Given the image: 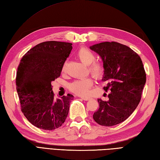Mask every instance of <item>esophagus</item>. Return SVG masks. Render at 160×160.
I'll return each instance as SVG.
<instances>
[{"mask_svg": "<svg viewBox=\"0 0 160 160\" xmlns=\"http://www.w3.org/2000/svg\"><path fill=\"white\" fill-rule=\"evenodd\" d=\"M81 99L84 100V101H88V100L90 99V98H85V97H81Z\"/></svg>", "mask_w": 160, "mask_h": 160, "instance_id": "1", "label": "esophagus"}]
</instances>
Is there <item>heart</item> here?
Wrapping results in <instances>:
<instances>
[{
  "mask_svg": "<svg viewBox=\"0 0 160 160\" xmlns=\"http://www.w3.org/2000/svg\"><path fill=\"white\" fill-rule=\"evenodd\" d=\"M77 57L84 65H89L88 71L96 79H99L103 76L105 72L104 66L102 62L94 61L95 54L87 48L81 47L76 52ZM67 63L62 66V71H65ZM93 84V80L91 78H86L84 79L74 81L69 85V89L74 93L80 96H87L89 94L90 88Z\"/></svg>",
  "mask_w": 160,
  "mask_h": 160,
  "instance_id": "heart-1",
  "label": "heart"
}]
</instances>
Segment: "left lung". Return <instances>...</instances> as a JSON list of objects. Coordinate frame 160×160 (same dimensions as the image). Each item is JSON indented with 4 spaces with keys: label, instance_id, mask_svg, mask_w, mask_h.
<instances>
[{
    "label": "left lung",
    "instance_id": "obj_1",
    "mask_svg": "<svg viewBox=\"0 0 160 160\" xmlns=\"http://www.w3.org/2000/svg\"><path fill=\"white\" fill-rule=\"evenodd\" d=\"M90 49L101 57L105 72L103 87L109 99H98L99 108L93 114L98 124L113 126L127 119L138 106L146 83V73L139 55L117 42L95 44Z\"/></svg>",
    "mask_w": 160,
    "mask_h": 160
}]
</instances>
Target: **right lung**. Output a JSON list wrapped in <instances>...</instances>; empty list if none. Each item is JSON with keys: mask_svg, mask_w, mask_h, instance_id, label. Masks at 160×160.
<instances>
[{"mask_svg": "<svg viewBox=\"0 0 160 160\" xmlns=\"http://www.w3.org/2000/svg\"><path fill=\"white\" fill-rule=\"evenodd\" d=\"M72 45L56 41L42 42L29 50L20 62L16 82L21 110L37 128L53 130L68 117L73 96L56 99L51 82L61 76Z\"/></svg>", "mask_w": 160, "mask_h": 160, "instance_id": "obj_1", "label": "right lung"}]
</instances>
